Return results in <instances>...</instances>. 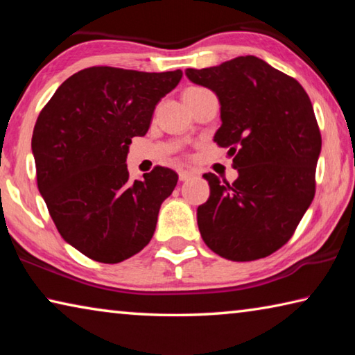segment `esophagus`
<instances>
[{
	"instance_id": "34e87169",
	"label": "esophagus",
	"mask_w": 355,
	"mask_h": 355,
	"mask_svg": "<svg viewBox=\"0 0 355 355\" xmlns=\"http://www.w3.org/2000/svg\"><path fill=\"white\" fill-rule=\"evenodd\" d=\"M178 177H180V180H182V182H186V180H189V178L194 177V172H191V171H180L178 172Z\"/></svg>"
}]
</instances>
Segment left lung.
<instances>
[{
  "label": "left lung",
  "instance_id": "1",
  "mask_svg": "<svg viewBox=\"0 0 355 355\" xmlns=\"http://www.w3.org/2000/svg\"><path fill=\"white\" fill-rule=\"evenodd\" d=\"M220 105L214 135L233 156L232 184L208 172V200L197 208L202 239L232 261L271 255L293 236L315 197L321 133L304 87L263 59L239 56L209 69H186Z\"/></svg>",
  "mask_w": 355,
  "mask_h": 355
}]
</instances>
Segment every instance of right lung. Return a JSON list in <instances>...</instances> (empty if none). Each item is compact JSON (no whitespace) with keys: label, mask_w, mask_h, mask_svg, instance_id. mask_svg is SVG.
<instances>
[{"label":"right lung","mask_w":355,"mask_h":355,"mask_svg":"<svg viewBox=\"0 0 355 355\" xmlns=\"http://www.w3.org/2000/svg\"><path fill=\"white\" fill-rule=\"evenodd\" d=\"M182 70L147 73L84 69L39 114L31 148L40 196L65 243L100 263H120L152 239L178 175L155 167L130 182L131 139L148 131L155 106Z\"/></svg>","instance_id":"add662e5"}]
</instances>
